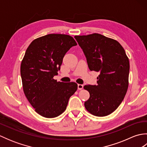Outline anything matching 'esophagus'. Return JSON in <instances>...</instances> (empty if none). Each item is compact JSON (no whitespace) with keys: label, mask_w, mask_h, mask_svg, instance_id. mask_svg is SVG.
Returning a JSON list of instances; mask_svg holds the SVG:
<instances>
[{"label":"esophagus","mask_w":147,"mask_h":147,"mask_svg":"<svg viewBox=\"0 0 147 147\" xmlns=\"http://www.w3.org/2000/svg\"><path fill=\"white\" fill-rule=\"evenodd\" d=\"M83 88V85H81V84H78V90H82Z\"/></svg>","instance_id":"obj_1"}]
</instances>
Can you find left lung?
<instances>
[{"label": "left lung", "mask_w": 147, "mask_h": 147, "mask_svg": "<svg viewBox=\"0 0 147 147\" xmlns=\"http://www.w3.org/2000/svg\"><path fill=\"white\" fill-rule=\"evenodd\" d=\"M74 38L90 70L100 73L97 85L84 86L90 93L85 107L96 116L111 114L121 104L128 88L129 62L125 51L116 40L98 33Z\"/></svg>", "instance_id": "1"}]
</instances>
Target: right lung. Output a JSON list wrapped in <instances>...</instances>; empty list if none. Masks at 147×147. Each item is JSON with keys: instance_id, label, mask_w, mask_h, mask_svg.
Here are the masks:
<instances>
[{"instance_id": "right-lung-1", "label": "right lung", "mask_w": 147, "mask_h": 147, "mask_svg": "<svg viewBox=\"0 0 147 147\" xmlns=\"http://www.w3.org/2000/svg\"><path fill=\"white\" fill-rule=\"evenodd\" d=\"M76 45L69 35L49 34L34 40L26 49L21 64L23 91L35 111L43 117L61 115L77 90L76 83L54 79L65 54Z\"/></svg>"}]
</instances>
